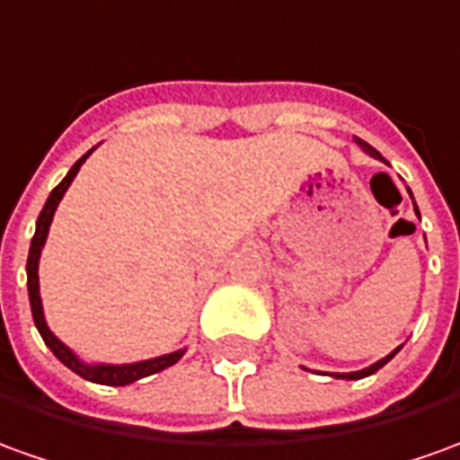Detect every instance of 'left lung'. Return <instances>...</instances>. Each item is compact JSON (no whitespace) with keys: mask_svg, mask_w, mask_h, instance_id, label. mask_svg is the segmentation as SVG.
Here are the masks:
<instances>
[{"mask_svg":"<svg viewBox=\"0 0 460 460\" xmlns=\"http://www.w3.org/2000/svg\"><path fill=\"white\" fill-rule=\"evenodd\" d=\"M358 143H360V146H362V151L370 153L373 158H380V161H385V158H383L380 153L375 151L370 143H365V140H360V138H358ZM415 214H418V208H415ZM395 352H398V349H395ZM395 352H390L387 358H383V360H380V362H375V365H370V367H365V370H358V373H337L335 377H342V380H358V377H367V375H373L375 370H380V367H383V365H385L387 360H393V358H395Z\"/></svg>","mask_w":460,"mask_h":460,"instance_id":"8db88e82","label":"left lung"}]
</instances>
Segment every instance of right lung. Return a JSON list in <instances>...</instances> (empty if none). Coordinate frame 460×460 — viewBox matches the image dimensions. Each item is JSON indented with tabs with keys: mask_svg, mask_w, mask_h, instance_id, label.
Listing matches in <instances>:
<instances>
[{
	"mask_svg": "<svg viewBox=\"0 0 460 460\" xmlns=\"http://www.w3.org/2000/svg\"><path fill=\"white\" fill-rule=\"evenodd\" d=\"M87 155H90V153H85V155H83V158L70 168V173L62 178L58 186L52 189L49 199H47L45 208L40 211V218H37V231H34L32 246H30V256H27V289H30V305H32V317H34V324H37V330H40V335H42L45 345L55 352V358H58L62 365H67L73 373H77L80 377H85V380H93V383H100V385H130V383H136V380L146 377V375L161 373V370H165V367L176 365V362L183 358V349L171 352V355H164V358H155V360L136 362V365H83V362L77 360L70 349L59 342L58 337L49 332V327L45 324V317H42L40 284H37V261H40V252H42V243H45L47 231H49V221H52V217H55V208H58L59 199L65 196V190H67V186L73 183V178L77 176V171H80V165H83V161H85Z\"/></svg>",
	"mask_w": 460,
	"mask_h": 460,
	"instance_id": "right-lung-1",
	"label": "right lung"
}]
</instances>
